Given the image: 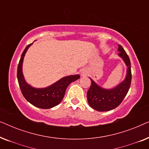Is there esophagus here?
I'll use <instances>...</instances> for the list:
<instances>
[{"label":"esophagus","instance_id":"34e87169","mask_svg":"<svg viewBox=\"0 0 149 149\" xmlns=\"http://www.w3.org/2000/svg\"><path fill=\"white\" fill-rule=\"evenodd\" d=\"M86 74L87 72H85V71H83V72H81V75H82V76H85V75H86Z\"/></svg>","mask_w":149,"mask_h":149}]
</instances>
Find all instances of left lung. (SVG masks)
Listing matches in <instances>:
<instances>
[{
	"label": "left lung",
	"instance_id": "left-lung-1",
	"mask_svg": "<svg viewBox=\"0 0 149 149\" xmlns=\"http://www.w3.org/2000/svg\"><path fill=\"white\" fill-rule=\"evenodd\" d=\"M118 54L127 66V74L124 80L112 89H104L91 79V86L87 91V101L92 109L97 111H108L117 108L122 102L129 91L132 81L131 63L127 54L119 45Z\"/></svg>",
	"mask_w": 149,
	"mask_h": 149
}]
</instances>
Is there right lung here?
I'll list each match as a JSON object with an SVG mask.
<instances>
[{"label": "right lung", "instance_id": "right-lung-1", "mask_svg": "<svg viewBox=\"0 0 149 149\" xmlns=\"http://www.w3.org/2000/svg\"><path fill=\"white\" fill-rule=\"evenodd\" d=\"M32 45L26 47L22 53L18 64L17 77L22 93L26 100L34 107L48 109L56 107L62 100L67 87L73 81L80 78V75H70L63 77L50 86L45 88H35L28 84L22 72V64L28 49Z\"/></svg>", "mask_w": 149, "mask_h": 149}]
</instances>
